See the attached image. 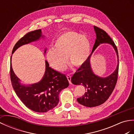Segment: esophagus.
<instances>
[{
	"label": "esophagus",
	"mask_w": 134,
	"mask_h": 134,
	"mask_svg": "<svg viewBox=\"0 0 134 134\" xmlns=\"http://www.w3.org/2000/svg\"><path fill=\"white\" fill-rule=\"evenodd\" d=\"M66 77H67V79L68 80V81H69V84H72V82H71V76L68 74V75H66Z\"/></svg>",
	"instance_id": "obj_1"
}]
</instances>
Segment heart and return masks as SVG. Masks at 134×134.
<instances>
[{
	"label": "heart",
	"mask_w": 134,
	"mask_h": 134,
	"mask_svg": "<svg viewBox=\"0 0 134 134\" xmlns=\"http://www.w3.org/2000/svg\"><path fill=\"white\" fill-rule=\"evenodd\" d=\"M91 44L90 40L76 31H68L55 40L53 48L47 52L49 64L58 71L64 70L69 62L76 67L85 64L90 56Z\"/></svg>",
	"instance_id": "heart-1"
}]
</instances>
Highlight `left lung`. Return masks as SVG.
<instances>
[{"mask_svg":"<svg viewBox=\"0 0 134 134\" xmlns=\"http://www.w3.org/2000/svg\"><path fill=\"white\" fill-rule=\"evenodd\" d=\"M96 39L92 53L84 65L80 66L71 79L75 85H82L85 88L84 95L77 98V102L88 107L100 105L107 100L112 93L116 84L119 71V55L117 47L114 41L107 32L96 26H94ZM102 43H108L114 47L118 58V65L114 72L106 77L96 75L91 69L90 59L92 53L97 47Z\"/></svg>","mask_w":134,"mask_h":134,"instance_id":"8db88e82","label":"left lung"}]
</instances>
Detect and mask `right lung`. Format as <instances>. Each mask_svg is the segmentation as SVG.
<instances>
[{
  "label": "right lung",
  "mask_w": 134,
  "mask_h": 134,
  "mask_svg": "<svg viewBox=\"0 0 134 134\" xmlns=\"http://www.w3.org/2000/svg\"><path fill=\"white\" fill-rule=\"evenodd\" d=\"M43 37L41 29L28 32L15 44L12 54L21 46ZM46 51V49L44 53ZM11 57L10 78L12 85L22 103L28 108L37 112H46L57 106L59 102L58 94L62 90L69 86L66 76L49 67L48 62L45 61V72L41 81L32 84H22L13 71Z\"/></svg>",
  "instance_id": "right-lung-1"
}]
</instances>
